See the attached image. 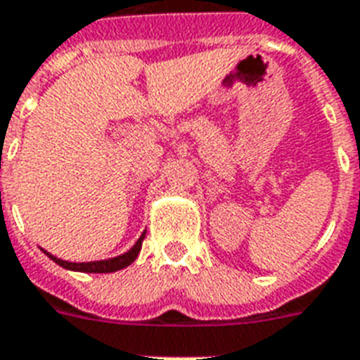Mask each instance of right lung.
<instances>
[{
	"instance_id": "add662e5",
	"label": "right lung",
	"mask_w": 360,
	"mask_h": 360,
	"mask_svg": "<svg viewBox=\"0 0 360 360\" xmlns=\"http://www.w3.org/2000/svg\"><path fill=\"white\" fill-rule=\"evenodd\" d=\"M144 235L146 233H142L141 238L136 240V244L131 248L129 252L122 253L118 257H112V259H105V261H91V263H71V261H63V259H58L54 257L52 253L49 252H43L49 255L56 264H60L63 269L67 270H77V272H91V274H107V272H116V270H122L125 266H129L133 261L136 259L139 252H141L142 248V240H144Z\"/></svg>"
}]
</instances>
